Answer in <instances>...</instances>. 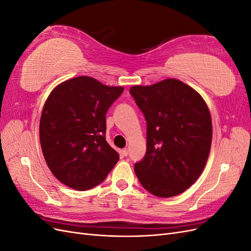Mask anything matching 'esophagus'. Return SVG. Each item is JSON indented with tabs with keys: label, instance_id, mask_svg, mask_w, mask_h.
Here are the masks:
<instances>
[{
	"label": "esophagus",
	"instance_id": "1",
	"mask_svg": "<svg viewBox=\"0 0 251 251\" xmlns=\"http://www.w3.org/2000/svg\"><path fill=\"white\" fill-rule=\"evenodd\" d=\"M121 154H123L124 156H127V154H128V150H127V149H124L123 151H121Z\"/></svg>",
	"mask_w": 251,
	"mask_h": 251
}]
</instances>
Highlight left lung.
Returning <instances> with one entry per match:
<instances>
[{
	"instance_id": "8db88e82",
	"label": "left lung",
	"mask_w": 251,
	"mask_h": 251,
	"mask_svg": "<svg viewBox=\"0 0 251 251\" xmlns=\"http://www.w3.org/2000/svg\"><path fill=\"white\" fill-rule=\"evenodd\" d=\"M147 120V153L135 164L136 176L151 195L170 198L183 193L202 174L210 151L212 124L203 97L176 78L133 86Z\"/></svg>"
}]
</instances>
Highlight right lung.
Returning <instances> with one entry per match:
<instances>
[{"label": "right lung", "instance_id": "add662e5", "mask_svg": "<svg viewBox=\"0 0 251 251\" xmlns=\"http://www.w3.org/2000/svg\"><path fill=\"white\" fill-rule=\"evenodd\" d=\"M124 87L90 76L59 83L44 104L40 141L48 168L65 185L87 191L105 179L119 154L105 140V114Z\"/></svg>", "mask_w": 251, "mask_h": 251}]
</instances>
